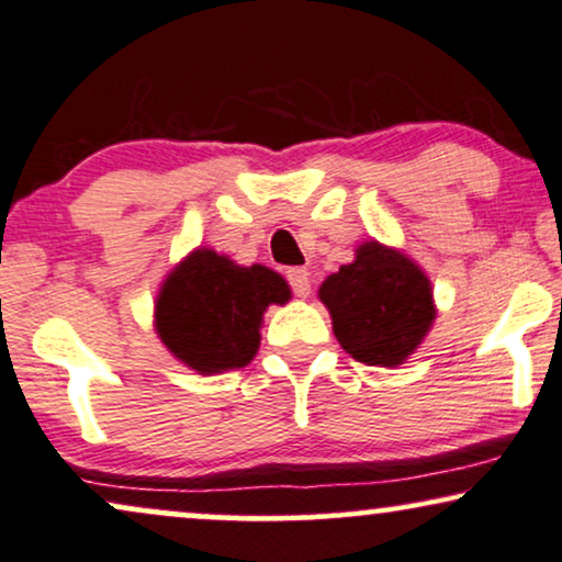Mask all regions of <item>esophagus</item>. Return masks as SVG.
Here are the masks:
<instances>
[{
	"label": "esophagus",
	"mask_w": 562,
	"mask_h": 562,
	"mask_svg": "<svg viewBox=\"0 0 562 562\" xmlns=\"http://www.w3.org/2000/svg\"><path fill=\"white\" fill-rule=\"evenodd\" d=\"M286 281L296 296H310V270L307 268H289Z\"/></svg>",
	"instance_id": "esophagus-1"
}]
</instances>
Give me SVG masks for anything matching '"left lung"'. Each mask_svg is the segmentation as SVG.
Instances as JSON below:
<instances>
[{
	"label": "left lung",
	"instance_id": "1",
	"mask_svg": "<svg viewBox=\"0 0 562 562\" xmlns=\"http://www.w3.org/2000/svg\"><path fill=\"white\" fill-rule=\"evenodd\" d=\"M321 300L334 317L338 344L364 364H401L435 321L427 276L378 241L359 247L355 262L323 281Z\"/></svg>",
	"mask_w": 562,
	"mask_h": 562
}]
</instances>
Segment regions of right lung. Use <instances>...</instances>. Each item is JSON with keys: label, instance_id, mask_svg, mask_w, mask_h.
Here are the masks:
<instances>
[{"label": "right lung", "instance_id": "1", "mask_svg": "<svg viewBox=\"0 0 562 562\" xmlns=\"http://www.w3.org/2000/svg\"><path fill=\"white\" fill-rule=\"evenodd\" d=\"M289 296V283L270 268H241L213 249H198L166 279L156 328L166 349L192 370H234L258 351L268 304Z\"/></svg>", "mask_w": 562, "mask_h": 562}]
</instances>
